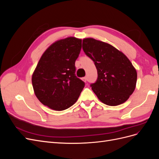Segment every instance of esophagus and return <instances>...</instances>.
Returning a JSON list of instances; mask_svg holds the SVG:
<instances>
[{
	"instance_id": "34e87169",
	"label": "esophagus",
	"mask_w": 159,
	"mask_h": 159,
	"mask_svg": "<svg viewBox=\"0 0 159 159\" xmlns=\"http://www.w3.org/2000/svg\"><path fill=\"white\" fill-rule=\"evenodd\" d=\"M82 80H83V81H85V82H86V81H88V78H87V77H84V78H82Z\"/></svg>"
}]
</instances>
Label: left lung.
<instances>
[{
  "instance_id": "8db88e82",
  "label": "left lung",
  "mask_w": 159,
  "mask_h": 159,
  "mask_svg": "<svg viewBox=\"0 0 159 159\" xmlns=\"http://www.w3.org/2000/svg\"><path fill=\"white\" fill-rule=\"evenodd\" d=\"M85 54L94 61L98 79L91 89L102 103L110 106L122 104L135 89L137 74L123 52L107 43L84 38Z\"/></svg>"
}]
</instances>
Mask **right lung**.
Wrapping results in <instances>:
<instances>
[{"mask_svg": "<svg viewBox=\"0 0 159 159\" xmlns=\"http://www.w3.org/2000/svg\"><path fill=\"white\" fill-rule=\"evenodd\" d=\"M81 48V39L68 37L53 43L42 54L32 83L36 98L43 105L63 111L77 102L85 86L75 74V61Z\"/></svg>", "mask_w": 159, "mask_h": 159, "instance_id": "1", "label": "right lung"}]
</instances>
